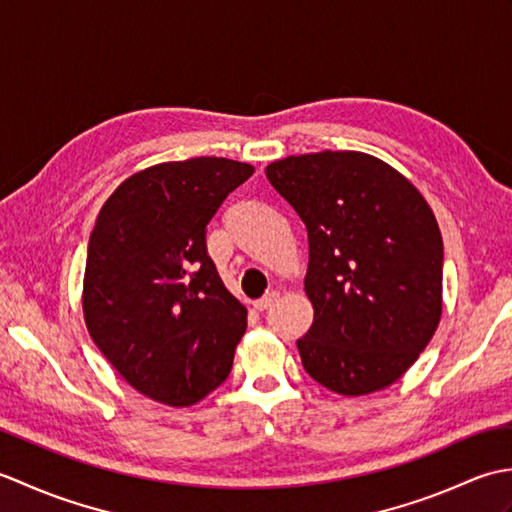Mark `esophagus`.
<instances>
[{
    "label": "esophagus",
    "mask_w": 512,
    "mask_h": 512,
    "mask_svg": "<svg viewBox=\"0 0 512 512\" xmlns=\"http://www.w3.org/2000/svg\"><path fill=\"white\" fill-rule=\"evenodd\" d=\"M279 299V292L277 290H273V292H268V295H264L262 299H257V301H253V308L255 310H259V312H264V310H268L270 306H273V303Z\"/></svg>",
    "instance_id": "34e87169"
}]
</instances>
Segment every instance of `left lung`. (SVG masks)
Segmentation results:
<instances>
[{
	"label": "left lung",
	"instance_id": "1",
	"mask_svg": "<svg viewBox=\"0 0 512 512\" xmlns=\"http://www.w3.org/2000/svg\"><path fill=\"white\" fill-rule=\"evenodd\" d=\"M266 178L308 228L314 321L306 372L343 396L385 389L416 363L442 314V235L420 191L361 151L270 162Z\"/></svg>",
	"mask_w": 512,
	"mask_h": 512
}]
</instances>
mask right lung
Listing matches in <instances>:
<instances>
[{
  "label": "right lung",
  "mask_w": 512,
  "mask_h": 512,
  "mask_svg": "<svg viewBox=\"0 0 512 512\" xmlns=\"http://www.w3.org/2000/svg\"><path fill=\"white\" fill-rule=\"evenodd\" d=\"M253 171L209 156L162 162L129 176L96 217L85 325L116 372L162 405L189 407L231 374L246 308L206 253V224Z\"/></svg>",
  "instance_id": "1"
}]
</instances>
